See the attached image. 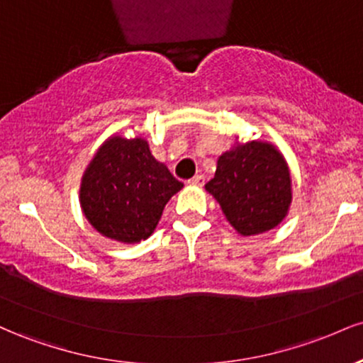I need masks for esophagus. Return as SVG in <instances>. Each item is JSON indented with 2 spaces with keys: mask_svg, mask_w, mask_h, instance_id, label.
I'll list each match as a JSON object with an SVG mask.
<instances>
[{
  "mask_svg": "<svg viewBox=\"0 0 363 363\" xmlns=\"http://www.w3.org/2000/svg\"><path fill=\"white\" fill-rule=\"evenodd\" d=\"M187 184L196 186V187L205 186V176H201V174H199V176H194L193 179H191V181H187Z\"/></svg>",
  "mask_w": 363,
  "mask_h": 363,
  "instance_id": "obj_1",
  "label": "esophagus"
}]
</instances>
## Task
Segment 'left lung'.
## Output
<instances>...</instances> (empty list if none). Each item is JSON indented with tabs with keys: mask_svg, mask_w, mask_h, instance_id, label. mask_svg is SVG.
Instances as JSON below:
<instances>
[{
	"mask_svg": "<svg viewBox=\"0 0 363 363\" xmlns=\"http://www.w3.org/2000/svg\"><path fill=\"white\" fill-rule=\"evenodd\" d=\"M205 189L218 201L237 234L259 235L278 227L291 205L290 169L269 141L237 143L216 162Z\"/></svg>",
	"mask_w": 363,
	"mask_h": 363,
	"instance_id": "8db88e82",
	"label": "left lung"
}]
</instances>
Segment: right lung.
<instances>
[{"label":"right lung","instance_id":"obj_1","mask_svg":"<svg viewBox=\"0 0 363 363\" xmlns=\"http://www.w3.org/2000/svg\"><path fill=\"white\" fill-rule=\"evenodd\" d=\"M182 182L155 160L141 136L114 135L97 150L82 177L80 206L99 234L123 244L148 239Z\"/></svg>","mask_w":363,"mask_h":363}]
</instances>
